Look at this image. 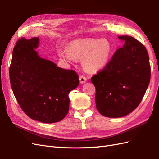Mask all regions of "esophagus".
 Segmentation results:
<instances>
[{"label":"esophagus","instance_id":"34e87169","mask_svg":"<svg viewBox=\"0 0 159 159\" xmlns=\"http://www.w3.org/2000/svg\"><path fill=\"white\" fill-rule=\"evenodd\" d=\"M79 80H80V83H85V82L86 81L87 78H86L85 76L80 75V76H79Z\"/></svg>","mask_w":159,"mask_h":159}]
</instances>
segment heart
Listing matches in <instances>:
<instances>
[{
	"instance_id": "b5f03b06",
	"label": "heart",
	"mask_w": 159,
	"mask_h": 159,
	"mask_svg": "<svg viewBox=\"0 0 159 159\" xmlns=\"http://www.w3.org/2000/svg\"><path fill=\"white\" fill-rule=\"evenodd\" d=\"M68 50H59L61 59L67 62L83 60V66L87 72H96L109 63L112 55L113 47L107 39H83L71 42Z\"/></svg>"
}]
</instances>
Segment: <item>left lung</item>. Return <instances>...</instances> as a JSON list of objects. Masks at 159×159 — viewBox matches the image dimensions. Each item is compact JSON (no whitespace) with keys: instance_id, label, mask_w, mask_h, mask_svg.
Wrapping results in <instances>:
<instances>
[{"instance_id":"obj_1","label":"left lung","mask_w":159,"mask_h":159,"mask_svg":"<svg viewBox=\"0 0 159 159\" xmlns=\"http://www.w3.org/2000/svg\"><path fill=\"white\" fill-rule=\"evenodd\" d=\"M124 41L107 66L91 78L96 87V109L103 116L121 117L133 111L150 83L151 70L146 47L131 36Z\"/></svg>"}]
</instances>
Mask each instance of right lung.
I'll list each match as a JSON object with an SVG mask.
<instances>
[{
	"label": "right lung",
	"instance_id": "add662e5",
	"mask_svg": "<svg viewBox=\"0 0 159 159\" xmlns=\"http://www.w3.org/2000/svg\"><path fill=\"white\" fill-rule=\"evenodd\" d=\"M38 43V38L17 41L9 67L10 83L26 115L40 122L55 123L68 113V94L79 85V75L40 58L34 50Z\"/></svg>",
	"mask_w": 159,
	"mask_h": 159
}]
</instances>
